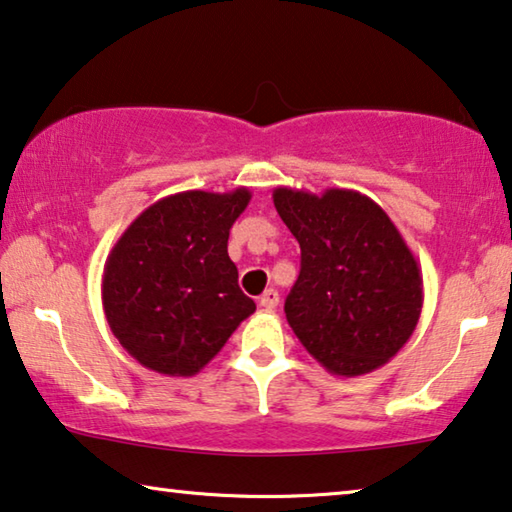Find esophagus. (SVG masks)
Masks as SVG:
<instances>
[{
	"instance_id": "34e87169",
	"label": "esophagus",
	"mask_w": 512,
	"mask_h": 512,
	"mask_svg": "<svg viewBox=\"0 0 512 512\" xmlns=\"http://www.w3.org/2000/svg\"><path fill=\"white\" fill-rule=\"evenodd\" d=\"M278 303H280V294L275 289H266L264 294L259 296V307L266 312H273L275 307H278Z\"/></svg>"
}]
</instances>
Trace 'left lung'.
Instances as JSON below:
<instances>
[{"instance_id": "1", "label": "left lung", "mask_w": 512, "mask_h": 512, "mask_svg": "<svg viewBox=\"0 0 512 512\" xmlns=\"http://www.w3.org/2000/svg\"><path fill=\"white\" fill-rule=\"evenodd\" d=\"M273 205L300 243L285 314L300 344L330 373L376 371L415 332L424 280L385 209L353 189L278 186Z\"/></svg>"}]
</instances>
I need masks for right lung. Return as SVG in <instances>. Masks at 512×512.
Wrapping results in <instances>:
<instances>
[{
  "instance_id": "add662e5",
  "label": "right lung",
  "mask_w": 512,
  "mask_h": 512,
  "mask_svg": "<svg viewBox=\"0 0 512 512\" xmlns=\"http://www.w3.org/2000/svg\"><path fill=\"white\" fill-rule=\"evenodd\" d=\"M250 198L246 186L166 196L111 248L102 273L104 316L145 369L196 376L255 312L227 255L230 227Z\"/></svg>"
}]
</instances>
